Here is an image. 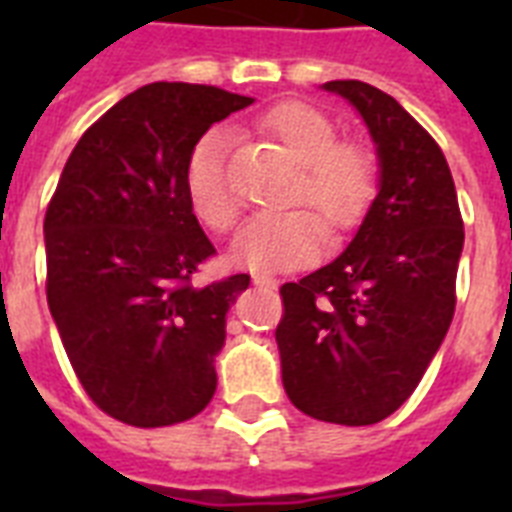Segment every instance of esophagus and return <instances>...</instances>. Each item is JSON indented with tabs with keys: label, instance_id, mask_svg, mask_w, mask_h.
<instances>
[{
	"label": "esophagus",
	"instance_id": "obj_1",
	"mask_svg": "<svg viewBox=\"0 0 512 512\" xmlns=\"http://www.w3.org/2000/svg\"><path fill=\"white\" fill-rule=\"evenodd\" d=\"M252 284L260 289H276L279 287V281L273 279V276H265V273H252Z\"/></svg>",
	"mask_w": 512,
	"mask_h": 512
}]
</instances>
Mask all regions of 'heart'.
I'll return each instance as SVG.
<instances>
[{"mask_svg":"<svg viewBox=\"0 0 512 512\" xmlns=\"http://www.w3.org/2000/svg\"><path fill=\"white\" fill-rule=\"evenodd\" d=\"M257 130L300 164L287 204L311 206L332 233L353 231L377 196V162L372 151L353 140H337V127L319 108L279 103L257 119ZM231 132L212 127L188 154L185 191L201 223L217 233L239 220V199L231 188L225 159ZM311 208V209H312ZM310 209V210H311ZM304 207L260 215L233 241V257L249 268H297L319 255L324 224Z\"/></svg>","mask_w":512,"mask_h":512,"instance_id":"obj_1","label":"heart"}]
</instances>
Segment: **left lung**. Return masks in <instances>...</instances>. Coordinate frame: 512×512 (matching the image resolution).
Returning <instances> with one entry per match:
<instances>
[{"label": "left lung", "instance_id": "obj_1", "mask_svg": "<svg viewBox=\"0 0 512 512\" xmlns=\"http://www.w3.org/2000/svg\"><path fill=\"white\" fill-rule=\"evenodd\" d=\"M364 116L380 193L337 260L279 289L289 401L313 420L374 425L412 396L452 324L462 228L444 151L388 92L327 82Z\"/></svg>", "mask_w": 512, "mask_h": 512}]
</instances>
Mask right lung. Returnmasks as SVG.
Listing matches in <instances>:
<instances>
[{
    "instance_id": "right-lung-1",
    "label": "right lung",
    "mask_w": 512,
    "mask_h": 512,
    "mask_svg": "<svg viewBox=\"0 0 512 512\" xmlns=\"http://www.w3.org/2000/svg\"><path fill=\"white\" fill-rule=\"evenodd\" d=\"M249 103L209 84H146L87 127L47 204V305L84 393L124 425H177L215 396L225 313L249 276L193 287L215 247L185 164Z\"/></svg>"
}]
</instances>
